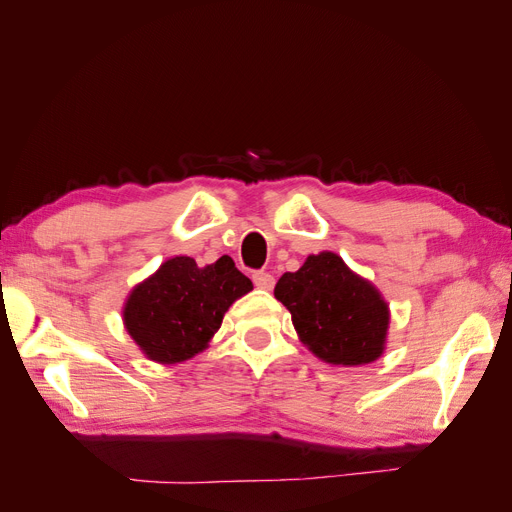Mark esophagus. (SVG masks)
<instances>
[{"instance_id":"obj_1","label":"esophagus","mask_w":512,"mask_h":512,"mask_svg":"<svg viewBox=\"0 0 512 512\" xmlns=\"http://www.w3.org/2000/svg\"><path fill=\"white\" fill-rule=\"evenodd\" d=\"M252 280H254L256 288H262V290H271L275 286V277L271 273H267V271H256L252 275Z\"/></svg>"}]
</instances>
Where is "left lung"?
<instances>
[{
	"mask_svg": "<svg viewBox=\"0 0 512 512\" xmlns=\"http://www.w3.org/2000/svg\"><path fill=\"white\" fill-rule=\"evenodd\" d=\"M275 299L286 305L301 342L322 361L354 367L384 352L389 305L333 252L307 256L299 271L284 273Z\"/></svg>",
	"mask_w": 512,
	"mask_h": 512,
	"instance_id": "left-lung-1",
	"label": "left lung"
}]
</instances>
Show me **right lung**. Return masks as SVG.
I'll list each match as a JSON object with an SVG mask.
<instances>
[{"label":"right lung","mask_w":512,"mask_h":512,"mask_svg":"<svg viewBox=\"0 0 512 512\" xmlns=\"http://www.w3.org/2000/svg\"><path fill=\"white\" fill-rule=\"evenodd\" d=\"M252 288L228 256L207 267L175 256L130 292L123 324L147 359L181 363L207 348L228 307Z\"/></svg>","instance_id":"1"}]
</instances>
